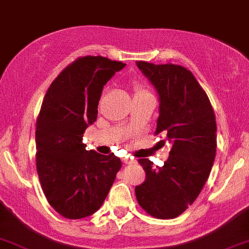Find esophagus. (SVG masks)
Here are the masks:
<instances>
[{
  "instance_id": "1",
  "label": "esophagus",
  "mask_w": 249,
  "mask_h": 249,
  "mask_svg": "<svg viewBox=\"0 0 249 249\" xmlns=\"http://www.w3.org/2000/svg\"><path fill=\"white\" fill-rule=\"evenodd\" d=\"M123 161H124V164H137V160H134V159H130V158H124L123 159Z\"/></svg>"
}]
</instances>
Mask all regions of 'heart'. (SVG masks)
<instances>
[{"instance_id": "obj_1", "label": "heart", "mask_w": 249, "mask_h": 249, "mask_svg": "<svg viewBox=\"0 0 249 249\" xmlns=\"http://www.w3.org/2000/svg\"><path fill=\"white\" fill-rule=\"evenodd\" d=\"M132 89H133L134 98L140 97V95H144V94H150L147 89H145L140 82H137V81L132 82Z\"/></svg>"}]
</instances>
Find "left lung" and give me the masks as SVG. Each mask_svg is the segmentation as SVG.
<instances>
[{"label":"left lung","mask_w":249,"mask_h":249,"mask_svg":"<svg viewBox=\"0 0 249 249\" xmlns=\"http://www.w3.org/2000/svg\"><path fill=\"white\" fill-rule=\"evenodd\" d=\"M137 66L159 95L155 134L163 133L172 149L161 167L139 159L145 180L135 187V196L149 215L168 220L196 200L210 177L216 154V121L206 92L187 68L147 61H137Z\"/></svg>","instance_id":"left-lung-1"}]
</instances>
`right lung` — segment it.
Segmentation results:
<instances>
[{
    "mask_svg": "<svg viewBox=\"0 0 249 249\" xmlns=\"http://www.w3.org/2000/svg\"><path fill=\"white\" fill-rule=\"evenodd\" d=\"M125 64L79 57L52 82L36 121V168L46 200L57 213L77 220L95 213L107 197L121 159L86 150L83 134L97 121L104 85Z\"/></svg>",
    "mask_w": 249,
    "mask_h": 249,
    "instance_id": "1",
    "label": "right lung"
}]
</instances>
